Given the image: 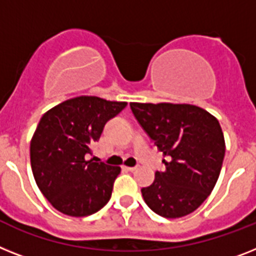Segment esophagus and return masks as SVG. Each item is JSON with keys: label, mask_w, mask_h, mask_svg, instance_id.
<instances>
[{"label": "esophagus", "mask_w": 256, "mask_h": 256, "mask_svg": "<svg viewBox=\"0 0 256 256\" xmlns=\"http://www.w3.org/2000/svg\"><path fill=\"white\" fill-rule=\"evenodd\" d=\"M124 169H126V170H128V172H134V170H136V166H124Z\"/></svg>", "instance_id": "esophagus-1"}]
</instances>
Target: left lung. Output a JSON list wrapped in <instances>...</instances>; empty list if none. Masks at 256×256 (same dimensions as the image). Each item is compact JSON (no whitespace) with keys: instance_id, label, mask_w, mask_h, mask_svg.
<instances>
[{"instance_id":"left-lung-1","label":"left lung","mask_w":256,"mask_h":256,"mask_svg":"<svg viewBox=\"0 0 256 256\" xmlns=\"http://www.w3.org/2000/svg\"><path fill=\"white\" fill-rule=\"evenodd\" d=\"M148 136L166 160L151 186L142 188L154 214L177 218L194 212L214 190L225 156L218 118L190 104L130 102Z\"/></svg>"}]
</instances>
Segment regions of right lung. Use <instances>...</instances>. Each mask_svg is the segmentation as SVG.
I'll return each instance as SVG.
<instances>
[{"mask_svg": "<svg viewBox=\"0 0 256 256\" xmlns=\"http://www.w3.org/2000/svg\"><path fill=\"white\" fill-rule=\"evenodd\" d=\"M128 105L98 96L70 98L42 117L31 139V168L36 184L57 211L83 218L110 199L120 166L88 160L105 124Z\"/></svg>", "mask_w": 256, "mask_h": 256, "instance_id": "add662e5", "label": "right lung"}]
</instances>
